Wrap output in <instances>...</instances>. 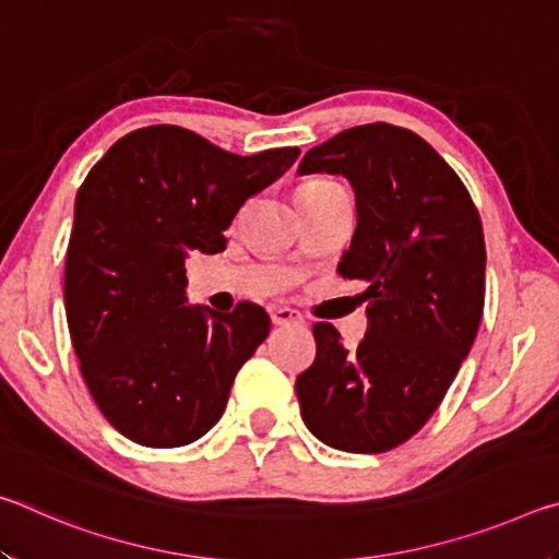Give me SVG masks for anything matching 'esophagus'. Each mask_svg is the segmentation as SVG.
Here are the masks:
<instances>
[{"label":"esophagus","instance_id":"1","mask_svg":"<svg viewBox=\"0 0 559 559\" xmlns=\"http://www.w3.org/2000/svg\"><path fill=\"white\" fill-rule=\"evenodd\" d=\"M271 320L273 325H293V323H300V313L293 308H273L271 310Z\"/></svg>","mask_w":559,"mask_h":559}]
</instances>
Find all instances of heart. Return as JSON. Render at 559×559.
I'll use <instances>...</instances> for the list:
<instances>
[{
	"instance_id": "b5f03b06",
	"label": "heart",
	"mask_w": 559,
	"mask_h": 559,
	"mask_svg": "<svg viewBox=\"0 0 559 559\" xmlns=\"http://www.w3.org/2000/svg\"><path fill=\"white\" fill-rule=\"evenodd\" d=\"M333 182H308V185H302V187H330Z\"/></svg>"
}]
</instances>
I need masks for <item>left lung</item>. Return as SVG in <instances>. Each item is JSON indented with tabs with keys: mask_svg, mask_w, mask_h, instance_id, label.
<instances>
[{
	"mask_svg": "<svg viewBox=\"0 0 559 559\" xmlns=\"http://www.w3.org/2000/svg\"><path fill=\"white\" fill-rule=\"evenodd\" d=\"M340 175L357 226L337 263L367 283V333L347 349L316 323V362L296 380L300 416L340 451L400 447L437 412L476 340L486 241L456 173L412 130L372 122L308 150L298 175Z\"/></svg>",
	"mask_w": 559,
	"mask_h": 559,
	"instance_id": "1",
	"label": "left lung"
}]
</instances>
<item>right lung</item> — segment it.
Listing matches in <instances>:
<instances>
[{"mask_svg":"<svg viewBox=\"0 0 559 559\" xmlns=\"http://www.w3.org/2000/svg\"><path fill=\"white\" fill-rule=\"evenodd\" d=\"M298 147L241 157L192 130L128 132L75 194L63 300L81 374L122 437L185 447L222 419L239 367L271 318L239 302H187L189 253H219L241 204L276 182Z\"/></svg>","mask_w":559,"mask_h":559,"instance_id":"obj_1","label":"right lung"}]
</instances>
